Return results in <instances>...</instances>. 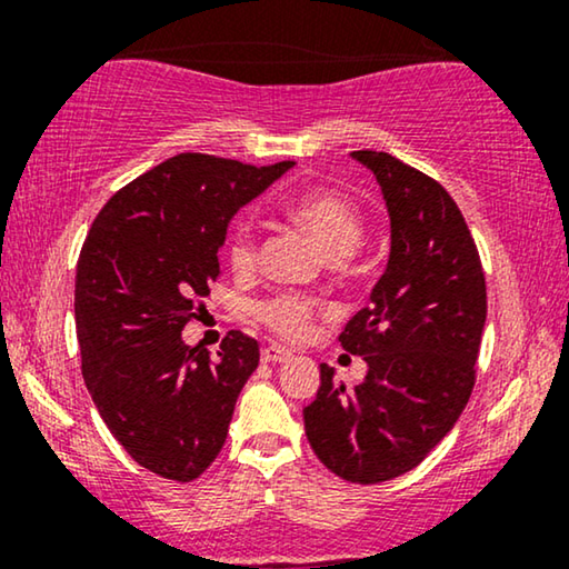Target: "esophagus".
Returning <instances> with one entry per match:
<instances>
[{
    "mask_svg": "<svg viewBox=\"0 0 569 569\" xmlns=\"http://www.w3.org/2000/svg\"><path fill=\"white\" fill-rule=\"evenodd\" d=\"M290 357H292L290 349L277 347V345H269V347L261 349V362H269V365L284 362V360H290Z\"/></svg>",
    "mask_w": 569,
    "mask_h": 569,
    "instance_id": "34e87169",
    "label": "esophagus"
}]
</instances>
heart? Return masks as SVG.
Wrapping results in <instances>:
<instances>
[{
  "label": "heart",
  "mask_w": 569,
  "mask_h": 569,
  "mask_svg": "<svg viewBox=\"0 0 569 569\" xmlns=\"http://www.w3.org/2000/svg\"><path fill=\"white\" fill-rule=\"evenodd\" d=\"M287 220L306 230L331 259L349 256L362 240V212L349 193L339 189H308L295 193L284 201ZM228 261L230 267L246 274L259 261V240L251 220H238L228 236ZM261 321L277 337L302 339L316 316V302L302 295H274L259 308Z\"/></svg>",
  "instance_id": "obj_1"
}]
</instances>
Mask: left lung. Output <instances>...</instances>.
<instances>
[{"instance_id": "8db88e82", "label": "left lung", "mask_w": 569, "mask_h": 569, "mask_svg": "<svg viewBox=\"0 0 569 569\" xmlns=\"http://www.w3.org/2000/svg\"><path fill=\"white\" fill-rule=\"evenodd\" d=\"M352 158L376 176L391 220L383 277L339 337L365 357L368 376L345 386L321 365L302 419L326 469L378 485L422 463L461 417L477 378L487 284L469 224L438 181L388 152Z\"/></svg>"}]
</instances>
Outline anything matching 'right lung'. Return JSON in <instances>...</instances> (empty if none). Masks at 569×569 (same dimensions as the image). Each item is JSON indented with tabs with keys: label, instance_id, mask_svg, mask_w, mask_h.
<instances>
[{
	"label": "right lung",
	"instance_id": "1",
	"mask_svg": "<svg viewBox=\"0 0 569 569\" xmlns=\"http://www.w3.org/2000/svg\"><path fill=\"white\" fill-rule=\"evenodd\" d=\"M290 168L181 152L116 191L84 240L74 282L84 386L113 438L158 477L207 471L259 368L246 333L230 331L212 360L181 331L220 277L230 220Z\"/></svg>",
	"mask_w": 569,
	"mask_h": 569
}]
</instances>
